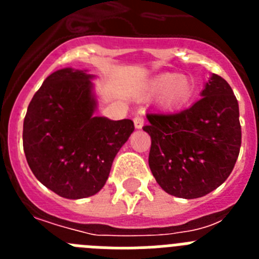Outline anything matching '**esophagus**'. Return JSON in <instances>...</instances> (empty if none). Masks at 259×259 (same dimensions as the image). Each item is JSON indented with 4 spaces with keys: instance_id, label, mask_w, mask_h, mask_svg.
Instances as JSON below:
<instances>
[{
    "instance_id": "esophagus-1",
    "label": "esophagus",
    "mask_w": 259,
    "mask_h": 259,
    "mask_svg": "<svg viewBox=\"0 0 259 259\" xmlns=\"http://www.w3.org/2000/svg\"><path fill=\"white\" fill-rule=\"evenodd\" d=\"M134 123H135V127H136L137 130H140V128L144 127V118H143V116H140V115L135 116Z\"/></svg>"
}]
</instances>
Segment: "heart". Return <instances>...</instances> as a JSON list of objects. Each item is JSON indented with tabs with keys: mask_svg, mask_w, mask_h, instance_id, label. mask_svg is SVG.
Segmentation results:
<instances>
[{
	"mask_svg": "<svg viewBox=\"0 0 259 259\" xmlns=\"http://www.w3.org/2000/svg\"><path fill=\"white\" fill-rule=\"evenodd\" d=\"M166 94V104L170 107L182 106L188 101L193 92V85L188 77L180 74H163L155 77L149 85L150 95Z\"/></svg>",
	"mask_w": 259,
	"mask_h": 259,
	"instance_id": "1",
	"label": "heart"
}]
</instances>
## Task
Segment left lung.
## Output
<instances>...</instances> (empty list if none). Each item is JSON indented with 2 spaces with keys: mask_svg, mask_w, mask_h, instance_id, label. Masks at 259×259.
<instances>
[{
  "mask_svg": "<svg viewBox=\"0 0 259 259\" xmlns=\"http://www.w3.org/2000/svg\"><path fill=\"white\" fill-rule=\"evenodd\" d=\"M202 98L174 114H146L149 167L161 188L180 198L206 196L232 172L241 146L239 104L230 84L212 74Z\"/></svg>",
  "mask_w": 259,
  "mask_h": 259,
  "instance_id": "left-lung-1",
  "label": "left lung"
}]
</instances>
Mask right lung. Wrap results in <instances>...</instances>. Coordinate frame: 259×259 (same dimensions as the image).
Here are the masks:
<instances>
[{"mask_svg":"<svg viewBox=\"0 0 259 259\" xmlns=\"http://www.w3.org/2000/svg\"><path fill=\"white\" fill-rule=\"evenodd\" d=\"M93 75L62 68L44 80L27 109L23 149L33 175L61 197L79 200L102 189L131 119L95 116Z\"/></svg>","mask_w":259,"mask_h":259,"instance_id":"1","label":"right lung"}]
</instances>
